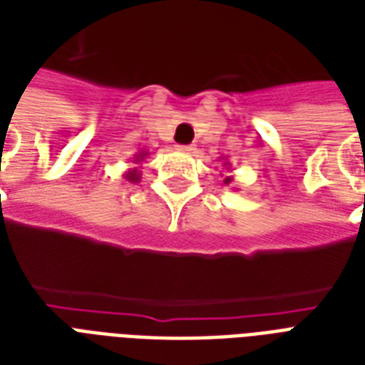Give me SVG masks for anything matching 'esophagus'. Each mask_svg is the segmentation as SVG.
I'll use <instances>...</instances> for the list:
<instances>
[{
    "mask_svg": "<svg viewBox=\"0 0 365 365\" xmlns=\"http://www.w3.org/2000/svg\"><path fill=\"white\" fill-rule=\"evenodd\" d=\"M180 150V152H185V153H194V150H196V148L194 146H177Z\"/></svg>",
    "mask_w": 365,
    "mask_h": 365,
    "instance_id": "esophagus-1",
    "label": "esophagus"
}]
</instances>
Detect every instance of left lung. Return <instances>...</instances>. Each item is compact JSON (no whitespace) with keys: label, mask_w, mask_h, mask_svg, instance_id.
<instances>
[{"label":"left lung","mask_w":365,"mask_h":365,"mask_svg":"<svg viewBox=\"0 0 365 365\" xmlns=\"http://www.w3.org/2000/svg\"><path fill=\"white\" fill-rule=\"evenodd\" d=\"M223 167H227V171H229V169H231V163H229V161H225ZM232 180H235V177H232V175H227V177L223 179V185H232Z\"/></svg>","instance_id":"left-lung-1"}]
</instances>
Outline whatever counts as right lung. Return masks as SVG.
Instances as JSON below:
<instances>
[{
    "label": "right lung",
    "instance_id": "add662e5",
    "mask_svg": "<svg viewBox=\"0 0 365 365\" xmlns=\"http://www.w3.org/2000/svg\"><path fill=\"white\" fill-rule=\"evenodd\" d=\"M148 158V152H144V150H142V152H138L136 153V155H134V167H130V169H128V171H125V175H123V177H125V179L127 180H130V182H138V180H140V165H142V161L146 160Z\"/></svg>",
    "mask_w": 365,
    "mask_h": 365
}]
</instances>
